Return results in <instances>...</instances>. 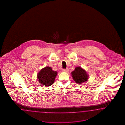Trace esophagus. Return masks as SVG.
I'll list each match as a JSON object with an SVG mask.
<instances>
[{
    "label": "esophagus",
    "instance_id": "esophagus-1",
    "mask_svg": "<svg viewBox=\"0 0 125 125\" xmlns=\"http://www.w3.org/2000/svg\"><path fill=\"white\" fill-rule=\"evenodd\" d=\"M63 72H68V69H63L62 70Z\"/></svg>",
    "mask_w": 125,
    "mask_h": 125
}]
</instances>
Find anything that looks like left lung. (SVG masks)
<instances>
[{
    "label": "left lung",
    "instance_id": "obj_1",
    "mask_svg": "<svg viewBox=\"0 0 125 125\" xmlns=\"http://www.w3.org/2000/svg\"><path fill=\"white\" fill-rule=\"evenodd\" d=\"M71 74L74 81L78 84L85 83L88 79L87 72L80 66L76 67Z\"/></svg>",
    "mask_w": 125,
    "mask_h": 125
}]
</instances>
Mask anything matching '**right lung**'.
I'll return each mask as SVG.
<instances>
[{
	"label": "right lung",
	"instance_id": "right-lung-1",
	"mask_svg": "<svg viewBox=\"0 0 125 125\" xmlns=\"http://www.w3.org/2000/svg\"><path fill=\"white\" fill-rule=\"evenodd\" d=\"M57 72L53 71L51 67L47 66L42 69L37 75L39 83L43 86L49 87L54 83Z\"/></svg>",
	"mask_w": 125,
	"mask_h": 125
}]
</instances>
